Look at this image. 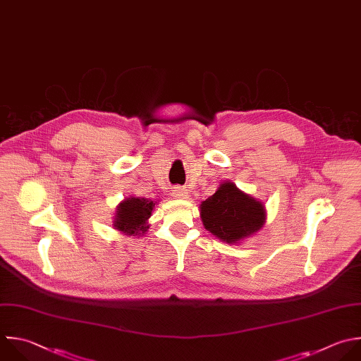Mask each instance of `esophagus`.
<instances>
[{"label": "esophagus", "mask_w": 361, "mask_h": 361, "mask_svg": "<svg viewBox=\"0 0 361 361\" xmlns=\"http://www.w3.org/2000/svg\"><path fill=\"white\" fill-rule=\"evenodd\" d=\"M187 190H184V188H181V187H176L174 190H173V195L176 197V198H185L187 197Z\"/></svg>", "instance_id": "34e87169"}]
</instances>
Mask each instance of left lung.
Here are the masks:
<instances>
[{
	"label": "left lung",
	"instance_id": "1",
	"mask_svg": "<svg viewBox=\"0 0 361 361\" xmlns=\"http://www.w3.org/2000/svg\"><path fill=\"white\" fill-rule=\"evenodd\" d=\"M200 215L207 231L226 244H238L264 226L267 211L261 201L226 181L201 202Z\"/></svg>",
	"mask_w": 361,
	"mask_h": 361
}]
</instances>
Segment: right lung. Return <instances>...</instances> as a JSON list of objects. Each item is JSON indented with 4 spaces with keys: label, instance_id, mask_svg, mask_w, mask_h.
Returning a JSON list of instances; mask_svg holds the SVG:
<instances>
[{
    "label": "right lung",
    "instance_id": "right-lung-1",
    "mask_svg": "<svg viewBox=\"0 0 361 361\" xmlns=\"http://www.w3.org/2000/svg\"><path fill=\"white\" fill-rule=\"evenodd\" d=\"M154 205L156 202L152 200L139 197L126 198L117 207L113 226L125 235L142 236L149 228L147 219L150 218Z\"/></svg>",
    "mask_w": 361,
    "mask_h": 361
}]
</instances>
